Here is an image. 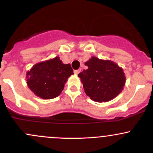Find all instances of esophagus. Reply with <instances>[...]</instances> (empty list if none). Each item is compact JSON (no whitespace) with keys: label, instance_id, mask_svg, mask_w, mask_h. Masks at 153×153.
<instances>
[{"label":"esophagus","instance_id":"34e87169","mask_svg":"<svg viewBox=\"0 0 153 153\" xmlns=\"http://www.w3.org/2000/svg\"><path fill=\"white\" fill-rule=\"evenodd\" d=\"M80 72H81V69H77V70H75V71H74V73L76 74V75H78V74H79Z\"/></svg>","mask_w":153,"mask_h":153}]
</instances>
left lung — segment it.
<instances>
[{
	"label": "left lung",
	"mask_w": 153,
	"mask_h": 153,
	"mask_svg": "<svg viewBox=\"0 0 153 153\" xmlns=\"http://www.w3.org/2000/svg\"><path fill=\"white\" fill-rule=\"evenodd\" d=\"M88 69L80 72L86 95L94 101L107 102L118 95L126 82L122 68L109 60H101L96 57L86 61Z\"/></svg>",
	"instance_id": "1"
}]
</instances>
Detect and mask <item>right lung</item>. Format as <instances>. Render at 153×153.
<instances>
[{"instance_id":"right-lung-1","label":"right lung","mask_w":153,"mask_h":153,"mask_svg":"<svg viewBox=\"0 0 153 153\" xmlns=\"http://www.w3.org/2000/svg\"><path fill=\"white\" fill-rule=\"evenodd\" d=\"M73 74L70 64H64L59 57L35 64L27 73V84L35 95L43 99L58 97L68 78Z\"/></svg>"}]
</instances>
